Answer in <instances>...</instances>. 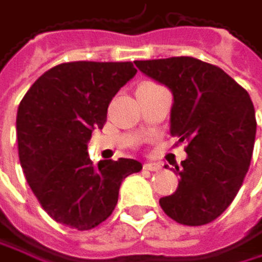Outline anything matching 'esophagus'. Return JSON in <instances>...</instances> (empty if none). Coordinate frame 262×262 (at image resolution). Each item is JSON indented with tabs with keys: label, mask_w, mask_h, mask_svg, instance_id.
Listing matches in <instances>:
<instances>
[{
	"label": "esophagus",
	"mask_w": 262,
	"mask_h": 262,
	"mask_svg": "<svg viewBox=\"0 0 262 262\" xmlns=\"http://www.w3.org/2000/svg\"><path fill=\"white\" fill-rule=\"evenodd\" d=\"M143 168L147 169V171H160L162 169V165L157 163V162H147V163L143 165Z\"/></svg>",
	"instance_id": "34e87169"
}]
</instances>
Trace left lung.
Returning a JSON list of instances; mask_svg holds the SVG:
<instances>
[{"instance_id":"left-lung-1","label":"left lung","mask_w":262,"mask_h":262,"mask_svg":"<svg viewBox=\"0 0 262 262\" xmlns=\"http://www.w3.org/2000/svg\"><path fill=\"white\" fill-rule=\"evenodd\" d=\"M171 89L169 134L185 143L176 192L160 198L163 212L187 226L220 217L233 203L253 154L256 118L248 93L214 64L192 56L135 61Z\"/></svg>"}]
</instances>
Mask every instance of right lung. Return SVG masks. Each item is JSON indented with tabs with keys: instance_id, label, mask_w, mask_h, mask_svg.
Masks as SVG:
<instances>
[{
	"instance_id": "right-lung-1",
	"label": "right lung",
	"mask_w": 262,
	"mask_h": 262,
	"mask_svg": "<svg viewBox=\"0 0 262 262\" xmlns=\"http://www.w3.org/2000/svg\"><path fill=\"white\" fill-rule=\"evenodd\" d=\"M137 74L132 62L74 61L52 67L21 99L18 157L25 178L55 222L88 231L118 204L121 182L141 171L134 159L93 165L88 140L103 128L112 99Z\"/></svg>"
}]
</instances>
